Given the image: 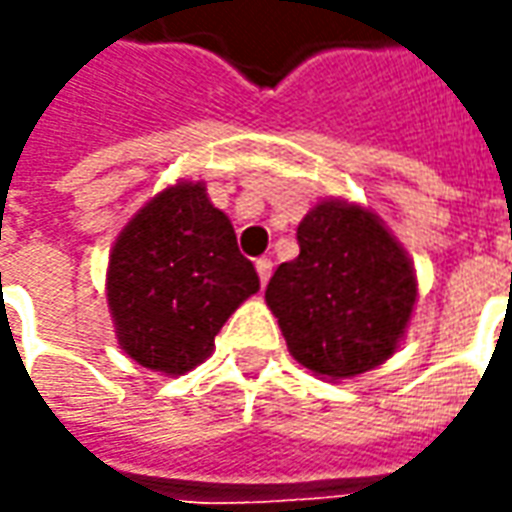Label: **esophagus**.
<instances>
[{"label":"esophagus","instance_id":"34e87169","mask_svg":"<svg viewBox=\"0 0 512 512\" xmlns=\"http://www.w3.org/2000/svg\"><path fill=\"white\" fill-rule=\"evenodd\" d=\"M256 273H259V281H262V284H267V281H270V276H273V262H270L267 256L256 259Z\"/></svg>","mask_w":512,"mask_h":512}]
</instances>
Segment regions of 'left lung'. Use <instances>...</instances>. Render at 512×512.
Wrapping results in <instances>:
<instances>
[{
    "instance_id": "obj_1",
    "label": "left lung",
    "mask_w": 512,
    "mask_h": 512,
    "mask_svg": "<svg viewBox=\"0 0 512 512\" xmlns=\"http://www.w3.org/2000/svg\"><path fill=\"white\" fill-rule=\"evenodd\" d=\"M298 245V259L278 264L264 292L292 357L326 379L393 357L418 298L396 236L373 211L323 200L298 225Z\"/></svg>"
}]
</instances>
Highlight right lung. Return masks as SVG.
Instances as JSON below:
<instances>
[{"label":"right lung","instance_id":"1","mask_svg":"<svg viewBox=\"0 0 512 512\" xmlns=\"http://www.w3.org/2000/svg\"><path fill=\"white\" fill-rule=\"evenodd\" d=\"M259 290L231 220L203 183L155 195L122 228L108 259V306L122 351L142 368L181 376L214 348L236 306Z\"/></svg>","mask_w":512,"mask_h":512}]
</instances>
